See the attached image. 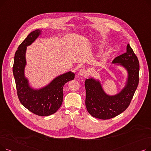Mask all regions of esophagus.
I'll return each mask as SVG.
<instances>
[{"label": "esophagus", "mask_w": 151, "mask_h": 151, "mask_svg": "<svg viewBox=\"0 0 151 151\" xmlns=\"http://www.w3.org/2000/svg\"><path fill=\"white\" fill-rule=\"evenodd\" d=\"M78 74H79V75L82 76H86L88 75V71H87L85 69L83 68V69L80 70Z\"/></svg>", "instance_id": "obj_1"}]
</instances>
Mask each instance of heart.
I'll list each match as a JSON object with an SVG mask.
<instances>
[{
  "instance_id": "obj_1",
  "label": "heart",
  "mask_w": 151,
  "mask_h": 151,
  "mask_svg": "<svg viewBox=\"0 0 151 151\" xmlns=\"http://www.w3.org/2000/svg\"><path fill=\"white\" fill-rule=\"evenodd\" d=\"M105 60H106V58H103L101 59V62H104Z\"/></svg>"
}]
</instances>
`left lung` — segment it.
<instances>
[{
	"label": "left lung",
	"mask_w": 151,
	"mask_h": 151,
	"mask_svg": "<svg viewBox=\"0 0 151 151\" xmlns=\"http://www.w3.org/2000/svg\"><path fill=\"white\" fill-rule=\"evenodd\" d=\"M113 63H120L128 71L127 83L120 93L108 96L99 81L92 78L85 81L87 110L92 116L100 119H109L124 112L129 107L139 83V61L129 44L127 52L116 57Z\"/></svg>",
	"instance_id": "left-lung-1"
}]
</instances>
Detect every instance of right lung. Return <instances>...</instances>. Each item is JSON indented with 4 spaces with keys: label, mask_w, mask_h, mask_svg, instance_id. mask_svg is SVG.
<instances>
[{
    "label": "right lung",
    "mask_w": 151,
    "mask_h": 151,
    "mask_svg": "<svg viewBox=\"0 0 151 151\" xmlns=\"http://www.w3.org/2000/svg\"><path fill=\"white\" fill-rule=\"evenodd\" d=\"M40 32L38 29L32 32L18 46L14 54L13 72L21 104L36 115L47 116L55 113L60 107L63 101V86L74 80L75 74L69 71L61 75L41 89L34 90L30 88L24 76L26 46L35 41Z\"/></svg>",
    "instance_id": "right-lung-1"
}]
</instances>
